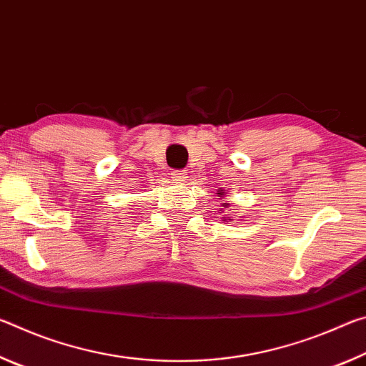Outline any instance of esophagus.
<instances>
[{
  "label": "esophagus",
  "mask_w": 366,
  "mask_h": 366,
  "mask_svg": "<svg viewBox=\"0 0 366 366\" xmlns=\"http://www.w3.org/2000/svg\"><path fill=\"white\" fill-rule=\"evenodd\" d=\"M171 177H172V181H176V182H184L185 179H187V174H185V171H182V169H176L171 172Z\"/></svg>",
  "instance_id": "esophagus-1"
}]
</instances>
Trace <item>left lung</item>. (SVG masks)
Wrapping results in <instances>:
<instances>
[{
	"label": "left lung",
	"instance_id": "1",
	"mask_svg": "<svg viewBox=\"0 0 366 366\" xmlns=\"http://www.w3.org/2000/svg\"><path fill=\"white\" fill-rule=\"evenodd\" d=\"M219 195H224V192H219ZM224 208H227L229 207V203H226V205H222ZM226 221V219H224ZM229 221H231V216H229Z\"/></svg>",
	"mask_w": 366,
	"mask_h": 366
}]
</instances>
